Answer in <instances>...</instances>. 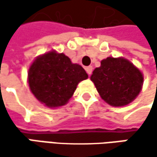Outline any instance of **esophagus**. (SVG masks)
<instances>
[{
	"label": "esophagus",
	"instance_id": "34e87169",
	"mask_svg": "<svg viewBox=\"0 0 157 157\" xmlns=\"http://www.w3.org/2000/svg\"><path fill=\"white\" fill-rule=\"evenodd\" d=\"M85 71H86V73L88 74V75H91V74H92V72H93V67H92V66H87V67L85 68Z\"/></svg>",
	"mask_w": 157,
	"mask_h": 157
}]
</instances>
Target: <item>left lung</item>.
<instances>
[{"mask_svg":"<svg viewBox=\"0 0 157 157\" xmlns=\"http://www.w3.org/2000/svg\"><path fill=\"white\" fill-rule=\"evenodd\" d=\"M91 80L107 104L124 106L138 95L144 78L141 72L126 59L108 57L94 69Z\"/></svg>","mask_w":157,"mask_h":157,"instance_id":"left-lung-1","label":"left lung"}]
</instances>
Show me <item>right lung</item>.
I'll list each match as a JSON object with an SVG mask.
<instances>
[{
    "label": "right lung",
    "mask_w": 157,
    "mask_h": 157,
    "mask_svg": "<svg viewBox=\"0 0 157 157\" xmlns=\"http://www.w3.org/2000/svg\"><path fill=\"white\" fill-rule=\"evenodd\" d=\"M84 69L72 63L63 53L50 52L34 60L29 69L28 82L33 95L48 107L64 105L77 84L87 79Z\"/></svg>",
    "instance_id": "add662e5"
}]
</instances>
